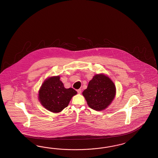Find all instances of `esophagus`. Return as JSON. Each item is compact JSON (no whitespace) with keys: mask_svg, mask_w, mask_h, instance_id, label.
Returning a JSON list of instances; mask_svg holds the SVG:
<instances>
[{"mask_svg":"<svg viewBox=\"0 0 158 158\" xmlns=\"http://www.w3.org/2000/svg\"><path fill=\"white\" fill-rule=\"evenodd\" d=\"M77 92L78 93V94H81L82 93V90L81 89H79L77 90Z\"/></svg>","mask_w":158,"mask_h":158,"instance_id":"34e87169","label":"esophagus"}]
</instances>
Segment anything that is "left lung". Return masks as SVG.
<instances>
[{
  "label": "left lung",
  "instance_id": "obj_1",
  "mask_svg": "<svg viewBox=\"0 0 158 158\" xmlns=\"http://www.w3.org/2000/svg\"><path fill=\"white\" fill-rule=\"evenodd\" d=\"M116 94L114 83L103 73L96 74L89 82L82 94L88 106L94 110L102 111L108 107Z\"/></svg>",
  "mask_w": 158,
  "mask_h": 158
}]
</instances>
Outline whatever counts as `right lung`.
I'll return each instance as SVG.
<instances>
[{
  "label": "right lung",
  "mask_w": 158,
  "mask_h": 158,
  "mask_svg": "<svg viewBox=\"0 0 158 158\" xmlns=\"http://www.w3.org/2000/svg\"><path fill=\"white\" fill-rule=\"evenodd\" d=\"M77 94L72 88L66 89L60 76L46 79L38 92V100L45 109L57 113L66 107L71 98Z\"/></svg>",
  "instance_id": "add662e5"
}]
</instances>
